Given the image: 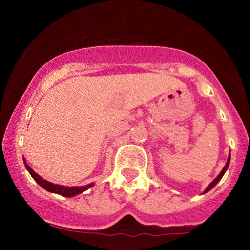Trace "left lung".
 Wrapping results in <instances>:
<instances>
[{
	"label": "left lung",
	"mask_w": 250,
	"mask_h": 250,
	"mask_svg": "<svg viewBox=\"0 0 250 250\" xmlns=\"http://www.w3.org/2000/svg\"><path fill=\"white\" fill-rule=\"evenodd\" d=\"M229 162H230V154H229V156H228V160H227V162H226V166H225V167H223L222 170H221V173H220L219 175H217V176L215 177V179H214L213 181H211V182H210V185H209L208 187L205 189V191H203L202 194H206V193H208L209 190H211V189H213V188L215 187V186L217 185V182H219V181H220L221 179H222V176H223V175H225L226 170H227V169H228V167H229Z\"/></svg>",
	"instance_id": "obj_1"
}]
</instances>
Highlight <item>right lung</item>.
Masks as SVG:
<instances>
[{
    "label": "right lung",
    "instance_id": "add662e5",
    "mask_svg": "<svg viewBox=\"0 0 250 250\" xmlns=\"http://www.w3.org/2000/svg\"><path fill=\"white\" fill-rule=\"evenodd\" d=\"M23 162H24L25 168H27V170L29 171V174L31 175V177H33V179L35 180L43 189H45L47 191H50V193L59 194L61 195V196H65V197H73L83 193V191H85L87 189L91 188L94 186V183H89V185L83 186V187H65V186L55 185V183H51L49 181L42 179L39 174H36L35 171H34L33 169L27 165V162H25L24 159H23Z\"/></svg>",
    "mask_w": 250,
    "mask_h": 250
}]
</instances>
